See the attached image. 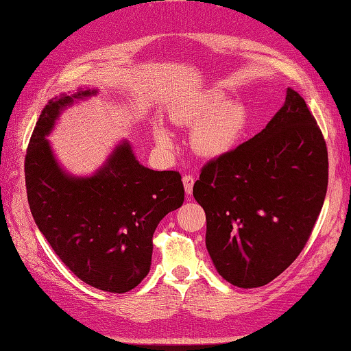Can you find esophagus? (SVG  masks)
I'll list each match as a JSON object with an SVG mask.
<instances>
[{
    "mask_svg": "<svg viewBox=\"0 0 351 351\" xmlns=\"http://www.w3.org/2000/svg\"><path fill=\"white\" fill-rule=\"evenodd\" d=\"M194 182H195V179H194L193 176H189V174L183 176V186H185V193H186L188 195H191V193H193Z\"/></svg>",
    "mask_w": 351,
    "mask_h": 351,
    "instance_id": "obj_1",
    "label": "esophagus"
}]
</instances>
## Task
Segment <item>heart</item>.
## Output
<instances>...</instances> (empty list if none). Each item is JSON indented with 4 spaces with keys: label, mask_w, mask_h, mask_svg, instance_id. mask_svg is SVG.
I'll use <instances>...</instances> for the list:
<instances>
[{
    "label": "heart",
    "mask_w": 351,
    "mask_h": 351,
    "mask_svg": "<svg viewBox=\"0 0 351 351\" xmlns=\"http://www.w3.org/2000/svg\"><path fill=\"white\" fill-rule=\"evenodd\" d=\"M225 100L226 97L220 90H210L177 117L179 121H202L193 134V145L202 156L219 157L230 152L248 126L247 108ZM156 138L162 145L169 143V134L162 126H156Z\"/></svg>",
    "instance_id": "b5f03b06"
}]
</instances>
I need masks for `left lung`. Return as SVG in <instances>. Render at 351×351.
<instances>
[{
	"label": "left lung",
	"mask_w": 351,
	"mask_h": 351,
	"mask_svg": "<svg viewBox=\"0 0 351 351\" xmlns=\"http://www.w3.org/2000/svg\"><path fill=\"white\" fill-rule=\"evenodd\" d=\"M328 185L321 128L296 90L265 129L208 162L193 194L214 267L241 288L267 285L308 242Z\"/></svg>",
	"instance_id": "8db88e82"
}]
</instances>
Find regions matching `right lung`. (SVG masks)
<instances>
[{"instance_id":"1","label":"right lung","mask_w":351,"mask_h":351,"mask_svg":"<svg viewBox=\"0 0 351 351\" xmlns=\"http://www.w3.org/2000/svg\"><path fill=\"white\" fill-rule=\"evenodd\" d=\"M78 90L46 104L24 160L27 200L38 230L61 262L90 287L126 293L151 268L152 236L166 214L185 200L177 171H152L138 163L128 141L90 177H72L60 168L46 135L60 110Z\"/></svg>"}]
</instances>
